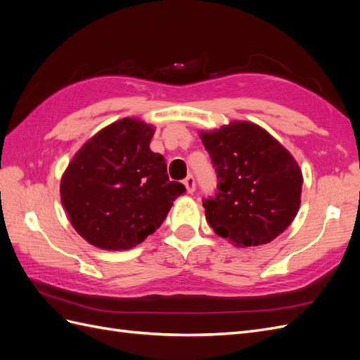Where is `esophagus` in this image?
Listing matches in <instances>:
<instances>
[{
    "instance_id": "obj_1",
    "label": "esophagus",
    "mask_w": 360,
    "mask_h": 360,
    "mask_svg": "<svg viewBox=\"0 0 360 360\" xmlns=\"http://www.w3.org/2000/svg\"><path fill=\"white\" fill-rule=\"evenodd\" d=\"M183 184H184V188H186L188 193H192L195 191V179H193V176H188L186 179L183 180Z\"/></svg>"
}]
</instances>
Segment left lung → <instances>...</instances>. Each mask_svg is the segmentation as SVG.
<instances>
[{"label":"left lung","mask_w":360,"mask_h":360,"mask_svg":"<svg viewBox=\"0 0 360 360\" xmlns=\"http://www.w3.org/2000/svg\"><path fill=\"white\" fill-rule=\"evenodd\" d=\"M217 174V192L204 200L205 219L236 246L266 245L284 233L300 207L302 171L267 130L231 122L200 132Z\"/></svg>","instance_id":"obj_1"}]
</instances>
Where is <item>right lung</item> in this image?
<instances>
[{"label":"right lung","instance_id":"obj_1","mask_svg":"<svg viewBox=\"0 0 360 360\" xmlns=\"http://www.w3.org/2000/svg\"><path fill=\"white\" fill-rule=\"evenodd\" d=\"M153 134L155 127L139 118L118 120L86 141L64 171L63 207L90 245L135 248L158 230L186 191L169 181L165 159L150 150Z\"/></svg>","mask_w":360,"mask_h":360}]
</instances>
